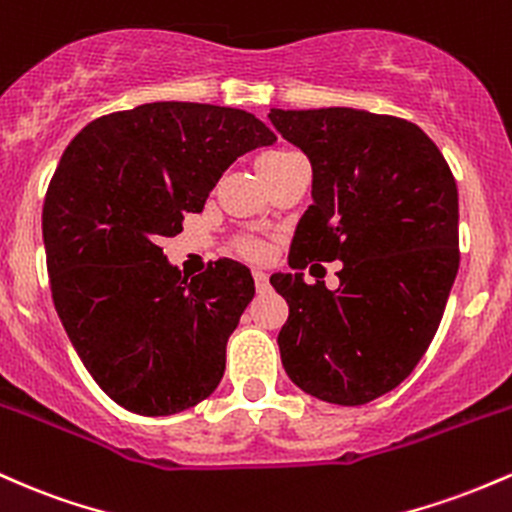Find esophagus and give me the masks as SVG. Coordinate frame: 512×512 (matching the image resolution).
I'll use <instances>...</instances> for the list:
<instances>
[{
    "label": "esophagus",
    "instance_id": "34e87169",
    "mask_svg": "<svg viewBox=\"0 0 512 512\" xmlns=\"http://www.w3.org/2000/svg\"><path fill=\"white\" fill-rule=\"evenodd\" d=\"M254 283L258 292H266L268 290V275L263 271H254Z\"/></svg>",
    "mask_w": 512,
    "mask_h": 512
}]
</instances>
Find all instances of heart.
<instances>
[{
	"instance_id": "1",
	"label": "heart",
	"mask_w": 512,
	"mask_h": 512,
	"mask_svg": "<svg viewBox=\"0 0 512 512\" xmlns=\"http://www.w3.org/2000/svg\"><path fill=\"white\" fill-rule=\"evenodd\" d=\"M287 154H290V152H268V154H263V157L258 159V166L278 162V159L287 157ZM237 251H239L241 256H246V258H261L263 256V246L258 244V241H254V239H241V241H237Z\"/></svg>"
}]
</instances>
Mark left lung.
<instances>
[{
	"instance_id": "obj_1",
	"label": "left lung",
	"mask_w": 512,
	"mask_h": 512,
	"mask_svg": "<svg viewBox=\"0 0 512 512\" xmlns=\"http://www.w3.org/2000/svg\"><path fill=\"white\" fill-rule=\"evenodd\" d=\"M312 164V198L271 285L290 317L280 360L302 392L360 406L411 375L438 331L459 268L457 183L435 142L404 118L358 108L268 113ZM341 260L342 285L303 283Z\"/></svg>"
}]
</instances>
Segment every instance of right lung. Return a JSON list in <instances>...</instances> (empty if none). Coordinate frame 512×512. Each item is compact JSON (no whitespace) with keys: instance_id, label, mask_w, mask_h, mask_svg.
<instances>
[{"instance_id":"1","label":"right lung","mask_w":512,"mask_h":512,"mask_svg":"<svg viewBox=\"0 0 512 512\" xmlns=\"http://www.w3.org/2000/svg\"><path fill=\"white\" fill-rule=\"evenodd\" d=\"M273 142L239 108L157 101L91 120L62 154L43 203L50 290L84 367L123 409L171 416L220 384L254 278L220 258L188 280L159 239L203 210L234 159Z\"/></svg>"}]
</instances>
